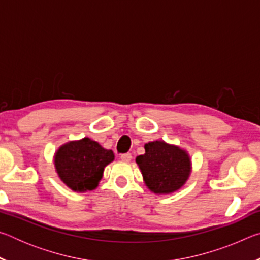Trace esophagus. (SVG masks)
Listing matches in <instances>:
<instances>
[{"label":"esophagus","instance_id":"1","mask_svg":"<svg viewBox=\"0 0 260 260\" xmlns=\"http://www.w3.org/2000/svg\"><path fill=\"white\" fill-rule=\"evenodd\" d=\"M120 159L124 161H129L132 159V153L127 152V153H121L120 155Z\"/></svg>","mask_w":260,"mask_h":260}]
</instances>
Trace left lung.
I'll return each mask as SVG.
<instances>
[{
    "label": "left lung",
    "instance_id": "obj_1",
    "mask_svg": "<svg viewBox=\"0 0 260 260\" xmlns=\"http://www.w3.org/2000/svg\"><path fill=\"white\" fill-rule=\"evenodd\" d=\"M146 153L136 157L148 188L156 193L178 190L190 173V160L186 151L162 141L146 144Z\"/></svg>",
    "mask_w": 260,
    "mask_h": 260
}]
</instances>
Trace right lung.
<instances>
[{"label":"right lung","instance_id":"right-lung-1","mask_svg":"<svg viewBox=\"0 0 260 260\" xmlns=\"http://www.w3.org/2000/svg\"><path fill=\"white\" fill-rule=\"evenodd\" d=\"M113 158L112 150L85 138L60 147L55 156V166L61 181L73 190L86 191L98 187L104 167Z\"/></svg>","mask_w":260,"mask_h":260}]
</instances>
